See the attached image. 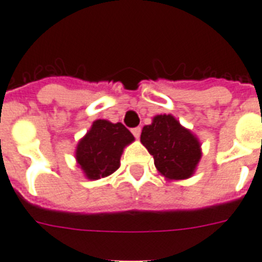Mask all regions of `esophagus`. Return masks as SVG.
I'll use <instances>...</instances> for the list:
<instances>
[{
    "label": "esophagus",
    "instance_id": "34e87169",
    "mask_svg": "<svg viewBox=\"0 0 262 262\" xmlns=\"http://www.w3.org/2000/svg\"><path fill=\"white\" fill-rule=\"evenodd\" d=\"M140 133H142V128H140V127H135V128H133V135L135 136L136 139L140 136Z\"/></svg>",
    "mask_w": 262,
    "mask_h": 262
}]
</instances>
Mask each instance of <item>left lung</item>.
<instances>
[{
  "instance_id": "8db88e82",
  "label": "left lung",
  "mask_w": 262,
  "mask_h": 262,
  "mask_svg": "<svg viewBox=\"0 0 262 262\" xmlns=\"http://www.w3.org/2000/svg\"><path fill=\"white\" fill-rule=\"evenodd\" d=\"M140 142L154 158L155 167L168 181L187 179L200 162V140L172 115H157L144 126Z\"/></svg>"
}]
</instances>
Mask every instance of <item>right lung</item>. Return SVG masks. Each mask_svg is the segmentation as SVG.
<instances>
[{
  "mask_svg": "<svg viewBox=\"0 0 262 262\" xmlns=\"http://www.w3.org/2000/svg\"><path fill=\"white\" fill-rule=\"evenodd\" d=\"M134 135L122 123L99 119L80 139L76 161L88 179H100L115 172L120 166L124 147L134 142Z\"/></svg>",
  "mask_w": 262,
  "mask_h": 262,
  "instance_id": "add662e5",
  "label": "right lung"
}]
</instances>
